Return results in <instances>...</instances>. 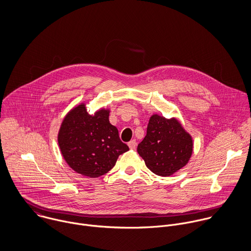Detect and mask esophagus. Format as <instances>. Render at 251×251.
<instances>
[{
    "instance_id": "34e87169",
    "label": "esophagus",
    "mask_w": 251,
    "mask_h": 251,
    "mask_svg": "<svg viewBox=\"0 0 251 251\" xmlns=\"http://www.w3.org/2000/svg\"><path fill=\"white\" fill-rule=\"evenodd\" d=\"M128 147H129V149H131V150H134L135 149V147H136V141L135 140H131V141H129L128 143Z\"/></svg>"
}]
</instances>
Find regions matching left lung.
<instances>
[{"instance_id":"obj_1","label":"left lung","mask_w":251,"mask_h":251,"mask_svg":"<svg viewBox=\"0 0 251 251\" xmlns=\"http://www.w3.org/2000/svg\"><path fill=\"white\" fill-rule=\"evenodd\" d=\"M192 151V137L179 121L157 114L151 116L147 134L137 147L146 166L161 177H169L185 166Z\"/></svg>"}]
</instances>
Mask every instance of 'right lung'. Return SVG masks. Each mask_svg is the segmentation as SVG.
<instances>
[{"label": "right lung", "mask_w": 251, "mask_h": 251, "mask_svg": "<svg viewBox=\"0 0 251 251\" xmlns=\"http://www.w3.org/2000/svg\"><path fill=\"white\" fill-rule=\"evenodd\" d=\"M110 110L101 108L93 115L85 103L72 108L65 116L58 133L62 155L76 173L98 178L110 171L120 154L129 149L109 122Z\"/></svg>", "instance_id": "obj_1"}]
</instances>
